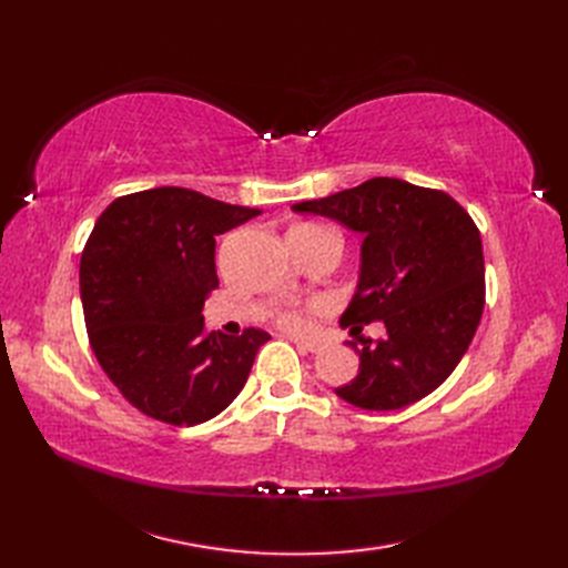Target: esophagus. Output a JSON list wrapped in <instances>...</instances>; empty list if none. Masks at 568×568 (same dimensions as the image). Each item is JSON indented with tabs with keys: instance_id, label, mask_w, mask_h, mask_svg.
<instances>
[{
	"instance_id": "1",
	"label": "esophagus",
	"mask_w": 568,
	"mask_h": 568,
	"mask_svg": "<svg viewBox=\"0 0 568 568\" xmlns=\"http://www.w3.org/2000/svg\"><path fill=\"white\" fill-rule=\"evenodd\" d=\"M296 343V348L303 353H317L320 351V343L317 341H307V338H291Z\"/></svg>"
}]
</instances>
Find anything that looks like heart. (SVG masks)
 <instances>
[{
  "mask_svg": "<svg viewBox=\"0 0 568 568\" xmlns=\"http://www.w3.org/2000/svg\"><path fill=\"white\" fill-rule=\"evenodd\" d=\"M296 230L329 232V230H322V227H315V225H303V227H296ZM277 324L284 326V329H288V332H303V329H307V317H305L303 311H298V307H284V311L277 313Z\"/></svg>",
  "mask_w": 568,
  "mask_h": 568,
  "instance_id": "heart-1",
  "label": "heart"
}]
</instances>
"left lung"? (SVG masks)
Wrapping results in <instances>:
<instances>
[{"mask_svg":"<svg viewBox=\"0 0 568 568\" xmlns=\"http://www.w3.org/2000/svg\"><path fill=\"white\" fill-rule=\"evenodd\" d=\"M294 211L338 220L365 236L359 284L341 324L353 332L386 324L379 341H348L359 372L336 395L376 412L426 398L459 365L484 315V246L471 215L440 189L395 178L301 201Z\"/></svg>","mask_w":568,"mask_h":568,"instance_id":"1","label":"left lung"}]
</instances>
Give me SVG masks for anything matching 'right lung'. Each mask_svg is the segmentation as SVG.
Masks as SVG:
<instances>
[{
	"instance_id": "right-lung-1",
	"label": "right lung",
	"mask_w": 568,
	"mask_h": 568,
	"mask_svg": "<svg viewBox=\"0 0 568 568\" xmlns=\"http://www.w3.org/2000/svg\"><path fill=\"white\" fill-rule=\"evenodd\" d=\"M261 215L184 186L118 196L80 257L90 346L123 398L173 426L209 422L244 388L263 329L205 332L215 236Z\"/></svg>"
}]
</instances>
